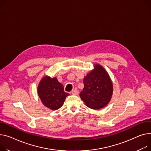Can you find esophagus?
Segmentation results:
<instances>
[{
    "instance_id": "1",
    "label": "esophagus",
    "mask_w": 151,
    "mask_h": 151,
    "mask_svg": "<svg viewBox=\"0 0 151 151\" xmlns=\"http://www.w3.org/2000/svg\"><path fill=\"white\" fill-rule=\"evenodd\" d=\"M71 93L73 94V95H78V90H77V89H73V90H72V92H71Z\"/></svg>"
}]
</instances>
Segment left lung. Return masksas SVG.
Returning <instances> with one entry per match:
<instances>
[{
  "label": "left lung",
  "mask_w": 151,
  "mask_h": 151,
  "mask_svg": "<svg viewBox=\"0 0 151 151\" xmlns=\"http://www.w3.org/2000/svg\"><path fill=\"white\" fill-rule=\"evenodd\" d=\"M84 88L79 96L85 104L92 109H100L110 101L113 84L106 70L99 64L84 78Z\"/></svg>",
  "instance_id": "obj_1"
}]
</instances>
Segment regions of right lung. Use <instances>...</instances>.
I'll return each instance as SVG.
<instances>
[{
	"label": "right lung",
	"instance_id": "add662e5",
	"mask_svg": "<svg viewBox=\"0 0 151 151\" xmlns=\"http://www.w3.org/2000/svg\"><path fill=\"white\" fill-rule=\"evenodd\" d=\"M37 93L42 104L47 107L55 110L61 107L66 97L69 95L64 91V86L56 78L44 77L37 87Z\"/></svg>",
	"mask_w": 151,
	"mask_h": 151
}]
</instances>
